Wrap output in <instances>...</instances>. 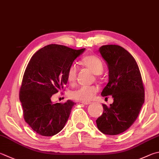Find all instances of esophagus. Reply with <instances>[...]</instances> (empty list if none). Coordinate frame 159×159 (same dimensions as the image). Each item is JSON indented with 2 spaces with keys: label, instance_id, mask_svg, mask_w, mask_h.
I'll use <instances>...</instances> for the list:
<instances>
[{
  "label": "esophagus",
  "instance_id": "esophagus-1",
  "mask_svg": "<svg viewBox=\"0 0 159 159\" xmlns=\"http://www.w3.org/2000/svg\"><path fill=\"white\" fill-rule=\"evenodd\" d=\"M81 103H83V104H84V105H89V104H91L92 102H82Z\"/></svg>",
  "mask_w": 159,
  "mask_h": 159
}]
</instances>
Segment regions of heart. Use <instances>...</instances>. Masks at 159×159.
<instances>
[{"label": "heart", "instance_id": "heart-1", "mask_svg": "<svg viewBox=\"0 0 159 159\" xmlns=\"http://www.w3.org/2000/svg\"><path fill=\"white\" fill-rule=\"evenodd\" d=\"M83 66L88 68L92 73L99 75L103 71V63L102 59L95 55H89L83 57L81 60ZM78 68L77 66L72 64L68 69L67 79L70 85H74L76 81ZM98 88L96 86H80L71 92V97L73 99L80 102L90 101L97 93Z\"/></svg>", "mask_w": 159, "mask_h": 159}]
</instances>
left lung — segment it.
Listing matches in <instances>:
<instances>
[{
	"label": "left lung",
	"mask_w": 159,
	"mask_h": 159,
	"mask_svg": "<svg viewBox=\"0 0 159 159\" xmlns=\"http://www.w3.org/2000/svg\"><path fill=\"white\" fill-rule=\"evenodd\" d=\"M99 51L108 67V83L102 95L112 96L113 103L109 107L103 104V114L96 123L103 134L118 135L137 119L145 102V89L137 62L127 51L111 44L102 46Z\"/></svg>",
	"instance_id": "left-lung-1"
}]
</instances>
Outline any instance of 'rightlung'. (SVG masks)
I'll return each mask as SVG.
<instances>
[{
    "label": "right lung",
    "mask_w": 159,
    "mask_h": 159,
    "mask_svg": "<svg viewBox=\"0 0 159 159\" xmlns=\"http://www.w3.org/2000/svg\"><path fill=\"white\" fill-rule=\"evenodd\" d=\"M84 51L49 44L31 57L23 77L19 99L25 122L37 134L52 136L64 128L75 103L67 100L54 103L51 97L64 88L69 67Z\"/></svg>",
    "instance_id": "right-lung-1"
}]
</instances>
